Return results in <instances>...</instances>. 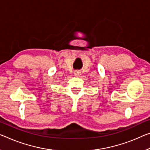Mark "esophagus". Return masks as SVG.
Segmentation results:
<instances>
[{"mask_svg":"<svg viewBox=\"0 0 150 150\" xmlns=\"http://www.w3.org/2000/svg\"><path fill=\"white\" fill-rule=\"evenodd\" d=\"M74 74H75V76H76V77H80V74H81V72H80V71L77 70V71H76V72H75Z\"/></svg>","mask_w":150,"mask_h":150,"instance_id":"esophagus-1","label":"esophagus"}]
</instances>
